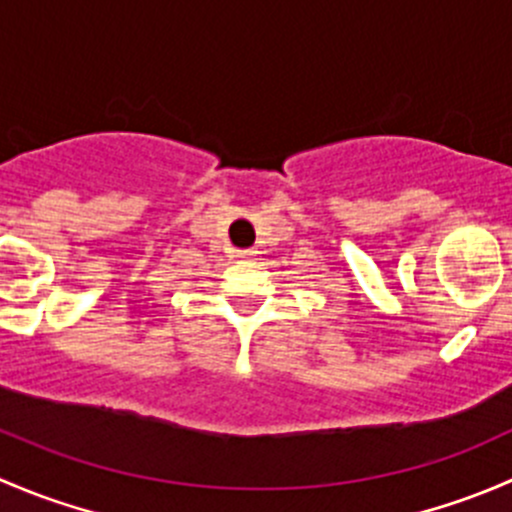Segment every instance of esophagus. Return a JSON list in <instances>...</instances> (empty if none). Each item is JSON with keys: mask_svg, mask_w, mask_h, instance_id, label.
<instances>
[{"mask_svg": "<svg viewBox=\"0 0 512 512\" xmlns=\"http://www.w3.org/2000/svg\"><path fill=\"white\" fill-rule=\"evenodd\" d=\"M237 257L240 260H252V257H257V250H237Z\"/></svg>", "mask_w": 512, "mask_h": 512, "instance_id": "obj_1", "label": "esophagus"}]
</instances>
